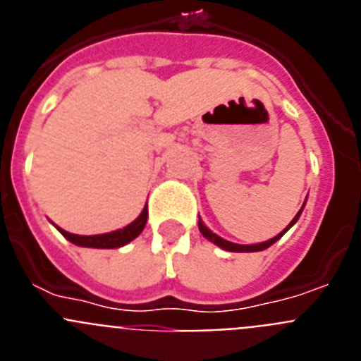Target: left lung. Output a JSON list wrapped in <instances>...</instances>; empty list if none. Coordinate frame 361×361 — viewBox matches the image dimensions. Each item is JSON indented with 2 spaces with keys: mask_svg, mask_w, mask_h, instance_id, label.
Here are the masks:
<instances>
[{
  "mask_svg": "<svg viewBox=\"0 0 361 361\" xmlns=\"http://www.w3.org/2000/svg\"><path fill=\"white\" fill-rule=\"evenodd\" d=\"M302 209H304V208H302ZM302 209H300V212L296 213V216H295V219L291 220V224H289L288 228L283 229L282 233H279V235H276V237H273V238H271V240L260 242V244H253V245L233 244V242H228V240H224V238H220L219 235H215V233H212V231H209V229L206 228V226H204L202 222H200V220H199V229H200V233H202V235H204V238H208V240H212L213 244H216V245H219V247H222V250H226V251H233V253H253V251H262V250H267V247H269V245H273V244H275V242L279 240L280 237H282L283 233L288 231V229L291 228L293 224H295L296 220H298V216H300V213H302Z\"/></svg>",
  "mask_w": 361,
  "mask_h": 361,
  "instance_id": "left-lung-1",
  "label": "left lung"
}]
</instances>
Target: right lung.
<instances>
[{"instance_id": "obj_1", "label": "right lung", "mask_w": 361, "mask_h": 361, "mask_svg": "<svg viewBox=\"0 0 361 361\" xmlns=\"http://www.w3.org/2000/svg\"><path fill=\"white\" fill-rule=\"evenodd\" d=\"M146 220H148V206H145L141 215L137 216L132 224H128L123 229H117V231L104 233V235L82 237V235H73V233L65 231V229L57 228V226L56 228L61 231L63 237L68 238V240L75 245H81V247H99V250H114V247H121V245L128 244L133 238L139 237L142 229H145Z\"/></svg>"}]
</instances>
